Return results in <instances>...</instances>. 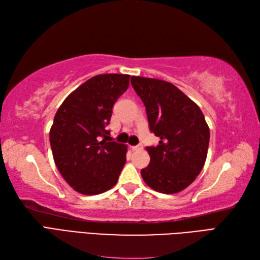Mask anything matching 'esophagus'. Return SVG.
I'll list each match as a JSON object with an SVG mask.
<instances>
[{
    "instance_id": "esophagus-1",
    "label": "esophagus",
    "mask_w": 260,
    "mask_h": 260,
    "mask_svg": "<svg viewBox=\"0 0 260 260\" xmlns=\"http://www.w3.org/2000/svg\"><path fill=\"white\" fill-rule=\"evenodd\" d=\"M143 145L142 144H139V145H135V146H131L132 151H139V149H142Z\"/></svg>"
}]
</instances>
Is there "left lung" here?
Returning <instances> with one entry per match:
<instances>
[{"mask_svg":"<svg viewBox=\"0 0 260 260\" xmlns=\"http://www.w3.org/2000/svg\"><path fill=\"white\" fill-rule=\"evenodd\" d=\"M131 84L145 106L149 130L160 139L157 146L146 147L151 160L141 176L157 192L182 191L205 165L210 137L205 117L170 82L132 76Z\"/></svg>","mask_w":260,"mask_h":260,"instance_id":"8db88e82","label":"left lung"}]
</instances>
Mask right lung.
<instances>
[{
	"label": "right lung",
	"instance_id": "add662e5",
	"mask_svg": "<svg viewBox=\"0 0 260 260\" xmlns=\"http://www.w3.org/2000/svg\"><path fill=\"white\" fill-rule=\"evenodd\" d=\"M129 75L92 77L62 102L50 130L55 165L66 182L84 195L112 188L125 164L127 145L108 143L113 106L127 91Z\"/></svg>",
	"mask_w": 260,
	"mask_h": 260
}]
</instances>
